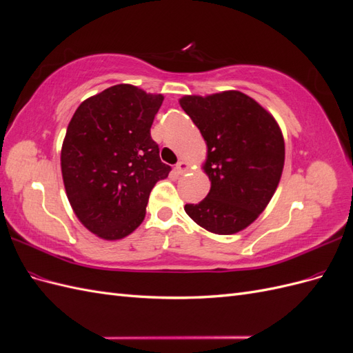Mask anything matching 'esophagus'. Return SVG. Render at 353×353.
Here are the masks:
<instances>
[{
  "mask_svg": "<svg viewBox=\"0 0 353 353\" xmlns=\"http://www.w3.org/2000/svg\"><path fill=\"white\" fill-rule=\"evenodd\" d=\"M188 168H190V165H188L187 162H184V160H181V162H178V163H176L175 170H176V174L183 175V174H185V172H187Z\"/></svg>",
  "mask_w": 353,
  "mask_h": 353,
  "instance_id": "1",
  "label": "esophagus"
}]
</instances>
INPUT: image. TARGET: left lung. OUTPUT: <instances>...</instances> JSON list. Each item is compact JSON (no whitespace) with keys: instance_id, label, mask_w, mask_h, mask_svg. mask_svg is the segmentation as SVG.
<instances>
[{"instance_id":"left-lung-1","label":"left lung","mask_w":353,"mask_h":353,"mask_svg":"<svg viewBox=\"0 0 353 353\" xmlns=\"http://www.w3.org/2000/svg\"><path fill=\"white\" fill-rule=\"evenodd\" d=\"M179 105L206 143L201 169L210 181L199 205H185L187 215L219 236L248 228L281 179L285 148L280 125L258 101L236 90L184 95Z\"/></svg>"}]
</instances>
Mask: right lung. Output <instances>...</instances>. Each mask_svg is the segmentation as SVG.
Wrapping results in <instances>:
<instances>
[{
    "mask_svg": "<svg viewBox=\"0 0 353 353\" xmlns=\"http://www.w3.org/2000/svg\"><path fill=\"white\" fill-rule=\"evenodd\" d=\"M163 103L131 83L83 100L61 145L66 196L82 225L103 240H121L141 225L157 181L168 178L150 128Z\"/></svg>",
    "mask_w": 353,
    "mask_h": 353,
    "instance_id": "add662e5",
    "label": "right lung"
}]
</instances>
